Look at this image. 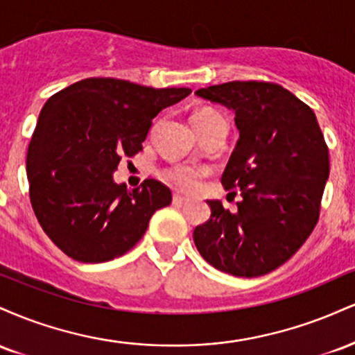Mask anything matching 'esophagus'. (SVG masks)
Listing matches in <instances>:
<instances>
[{
	"instance_id": "34e87169",
	"label": "esophagus",
	"mask_w": 355,
	"mask_h": 355,
	"mask_svg": "<svg viewBox=\"0 0 355 355\" xmlns=\"http://www.w3.org/2000/svg\"><path fill=\"white\" fill-rule=\"evenodd\" d=\"M187 203H189V198L180 197V195H173V205L182 207V205H187Z\"/></svg>"
}]
</instances>
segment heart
<instances>
[{"instance_id": "b5f03b06", "label": "heart", "mask_w": 355, "mask_h": 355, "mask_svg": "<svg viewBox=\"0 0 355 355\" xmlns=\"http://www.w3.org/2000/svg\"><path fill=\"white\" fill-rule=\"evenodd\" d=\"M220 118V115L214 110H200L193 115V125H203L207 121ZM207 175V168L203 166H195V165H175L170 168L164 170L162 177L165 182H168L170 185L177 187L183 191H193L200 185L202 178Z\"/></svg>"}]
</instances>
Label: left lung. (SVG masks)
<instances>
[{
  "instance_id": "1",
  "label": "left lung",
  "mask_w": 355,
  "mask_h": 355,
  "mask_svg": "<svg viewBox=\"0 0 355 355\" xmlns=\"http://www.w3.org/2000/svg\"><path fill=\"white\" fill-rule=\"evenodd\" d=\"M195 95L235 113L240 138L222 185L239 189L242 200L234 214L207 200L210 218L193 230V242L225 274L266 275L304 245L319 220L329 148L315 113L266 81H229Z\"/></svg>"
}]
</instances>
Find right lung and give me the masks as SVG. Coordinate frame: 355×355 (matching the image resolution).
Returning <instances> with one entry per match:
<instances>
[{"mask_svg": "<svg viewBox=\"0 0 355 355\" xmlns=\"http://www.w3.org/2000/svg\"><path fill=\"white\" fill-rule=\"evenodd\" d=\"M190 88H150L87 78L55 93L38 116L26 155L35 215L60 250L85 263L108 262L144 237L172 191L148 178L138 189L115 183L121 157L141 150L152 120Z\"/></svg>", "mask_w": 355, "mask_h": 355, "instance_id": "1", "label": "right lung"}]
</instances>
